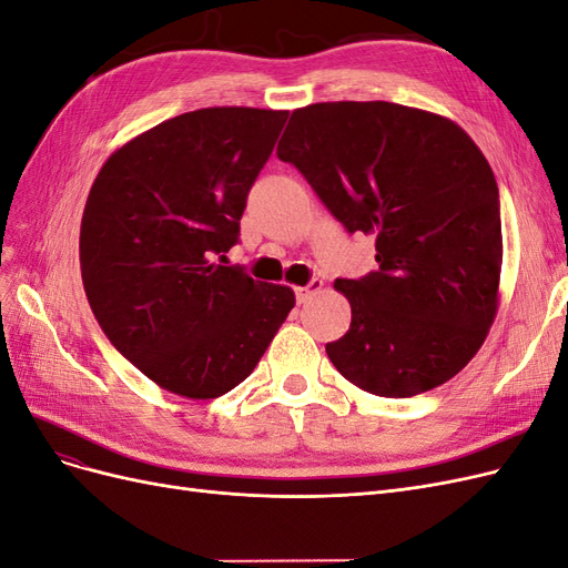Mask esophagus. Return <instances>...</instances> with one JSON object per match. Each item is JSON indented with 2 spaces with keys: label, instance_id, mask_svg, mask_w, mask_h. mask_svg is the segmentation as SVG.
Segmentation results:
<instances>
[{
  "label": "esophagus",
  "instance_id": "1",
  "mask_svg": "<svg viewBox=\"0 0 568 568\" xmlns=\"http://www.w3.org/2000/svg\"><path fill=\"white\" fill-rule=\"evenodd\" d=\"M322 288H324V282L322 280H313L307 286H298L296 288V298H298V303H307V301H313Z\"/></svg>",
  "mask_w": 568,
  "mask_h": 568
}]
</instances>
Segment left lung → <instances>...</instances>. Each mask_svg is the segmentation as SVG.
<instances>
[{"label": "left lung", "mask_w": 568, "mask_h": 568, "mask_svg": "<svg viewBox=\"0 0 568 568\" xmlns=\"http://www.w3.org/2000/svg\"><path fill=\"white\" fill-rule=\"evenodd\" d=\"M277 156L376 239L379 270L334 282L353 315L326 343L334 367L384 398L453 379L484 346L503 270L497 182L471 136L390 101H324L291 113Z\"/></svg>", "instance_id": "obj_1"}]
</instances>
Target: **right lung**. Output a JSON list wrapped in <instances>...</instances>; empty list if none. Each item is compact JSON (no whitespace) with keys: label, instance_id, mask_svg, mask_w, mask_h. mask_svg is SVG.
I'll list each match as a JSON object with an SVG mask.
<instances>
[{"label":"right lung","instance_id":"1","mask_svg":"<svg viewBox=\"0 0 568 568\" xmlns=\"http://www.w3.org/2000/svg\"><path fill=\"white\" fill-rule=\"evenodd\" d=\"M288 111L215 106L113 151L84 203V294L120 355L153 384L209 400L242 384L294 291L217 263Z\"/></svg>","mask_w":568,"mask_h":568}]
</instances>
